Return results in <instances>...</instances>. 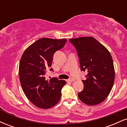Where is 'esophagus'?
I'll use <instances>...</instances> for the list:
<instances>
[{
    "mask_svg": "<svg viewBox=\"0 0 127 127\" xmlns=\"http://www.w3.org/2000/svg\"><path fill=\"white\" fill-rule=\"evenodd\" d=\"M74 81H75V80H74L73 79H72V78L68 79L66 80V81H67V82H73Z\"/></svg>",
    "mask_w": 127,
    "mask_h": 127,
    "instance_id": "34e87169",
    "label": "esophagus"
}]
</instances>
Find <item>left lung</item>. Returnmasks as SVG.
<instances>
[{
	"mask_svg": "<svg viewBox=\"0 0 127 127\" xmlns=\"http://www.w3.org/2000/svg\"><path fill=\"white\" fill-rule=\"evenodd\" d=\"M76 50L81 71H87L84 88L78 93L80 100L88 105H96L109 95L115 80L113 59L107 49L93 37L69 39Z\"/></svg>",
	"mask_w": 127,
	"mask_h": 127,
	"instance_id": "obj_1",
	"label": "left lung"
}]
</instances>
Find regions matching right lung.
Listing matches in <instances>:
<instances>
[{"label": "right lung", "mask_w": 127, "mask_h": 127, "mask_svg": "<svg viewBox=\"0 0 127 127\" xmlns=\"http://www.w3.org/2000/svg\"><path fill=\"white\" fill-rule=\"evenodd\" d=\"M66 41L65 39L41 38L29 46L22 55L19 65L21 87L29 100L39 108H50L60 100L65 81L57 78L46 81L45 75L51 66L54 53L63 48Z\"/></svg>", "instance_id": "obj_1"}]
</instances>
